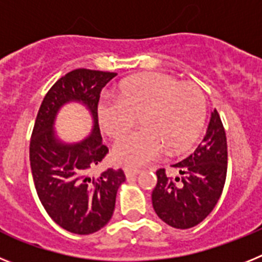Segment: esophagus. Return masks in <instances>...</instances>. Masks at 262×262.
<instances>
[{
  "mask_svg": "<svg viewBox=\"0 0 262 262\" xmlns=\"http://www.w3.org/2000/svg\"><path fill=\"white\" fill-rule=\"evenodd\" d=\"M124 172H125V175H126V178H133V177H136V175L140 174L141 170L130 169V167H125Z\"/></svg>",
  "mask_w": 262,
  "mask_h": 262,
  "instance_id": "34e87169",
  "label": "esophagus"
}]
</instances>
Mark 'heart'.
Segmentation results:
<instances>
[{
	"instance_id": "1",
	"label": "heart",
	"mask_w": 262,
	"mask_h": 262,
	"mask_svg": "<svg viewBox=\"0 0 262 262\" xmlns=\"http://www.w3.org/2000/svg\"><path fill=\"white\" fill-rule=\"evenodd\" d=\"M207 103L196 84L179 83L161 72L126 79L117 97L99 104L100 126L109 137L120 138L141 116L144 128L117 141L113 158L128 167L153 162L169 153H179L194 144L206 120Z\"/></svg>"
}]
</instances>
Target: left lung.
Wrapping results in <instances>:
<instances>
[{
    "label": "left lung",
    "instance_id": "8db88e82",
    "mask_svg": "<svg viewBox=\"0 0 262 262\" xmlns=\"http://www.w3.org/2000/svg\"><path fill=\"white\" fill-rule=\"evenodd\" d=\"M227 137L216 109L211 112L206 136L194 153L171 165L179 175L167 177L157 170L151 200L156 213L170 227L187 229L198 226L216 206L227 178Z\"/></svg>",
    "mask_w": 262,
    "mask_h": 262
}]
</instances>
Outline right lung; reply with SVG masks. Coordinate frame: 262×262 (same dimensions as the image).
Segmentation results:
<instances>
[{
    "instance_id": "obj_1",
    "label": "right lung",
    "mask_w": 262,
    "mask_h": 262,
    "mask_svg": "<svg viewBox=\"0 0 262 262\" xmlns=\"http://www.w3.org/2000/svg\"><path fill=\"white\" fill-rule=\"evenodd\" d=\"M116 75L77 68L60 77L43 99L31 134L30 166L38 198L58 226L76 235H90L105 226L125 182L121 169L91 174L108 153L97 104L101 90ZM68 102L85 106L94 124L88 138L72 144L60 140L53 128L58 111Z\"/></svg>"
}]
</instances>
